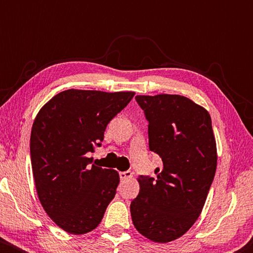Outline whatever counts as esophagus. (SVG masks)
<instances>
[{
	"label": "esophagus",
	"mask_w": 253,
	"mask_h": 253,
	"mask_svg": "<svg viewBox=\"0 0 253 253\" xmlns=\"http://www.w3.org/2000/svg\"><path fill=\"white\" fill-rule=\"evenodd\" d=\"M131 177H132V172L129 171V170L120 172V178L121 179H130Z\"/></svg>",
	"instance_id": "34e87169"
}]
</instances>
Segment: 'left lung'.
I'll list each match as a JSON object with an SVG mask.
<instances>
[{
  "instance_id": "8db88e82",
  "label": "left lung",
  "mask_w": 253,
  "mask_h": 253,
  "mask_svg": "<svg viewBox=\"0 0 253 253\" xmlns=\"http://www.w3.org/2000/svg\"><path fill=\"white\" fill-rule=\"evenodd\" d=\"M148 121L150 150L162 160L157 179L138 177L130 205L133 226L148 240L168 243L193 226L216 170V141L207 110L178 94L137 95Z\"/></svg>"
}]
</instances>
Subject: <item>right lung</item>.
<instances>
[{
    "label": "right lung",
    "mask_w": 253,
    "mask_h": 253,
    "mask_svg": "<svg viewBox=\"0 0 253 253\" xmlns=\"http://www.w3.org/2000/svg\"><path fill=\"white\" fill-rule=\"evenodd\" d=\"M134 92L67 89L44 103L31 131L36 189L48 216L64 231L83 235L101 222L115 197L119 172L91 164L88 152Z\"/></svg>",
    "instance_id": "add662e5"
}]
</instances>
